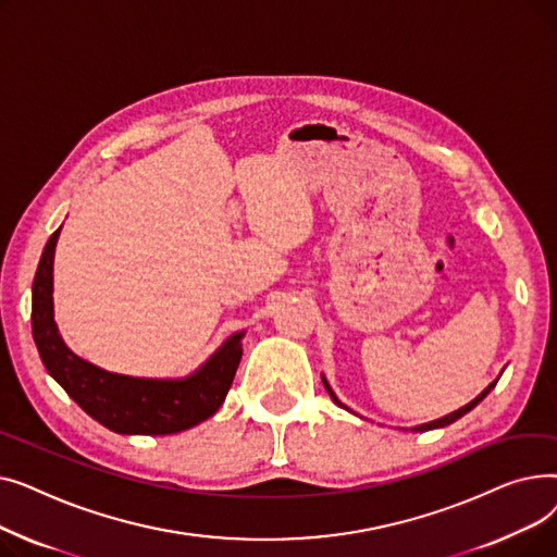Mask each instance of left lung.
Wrapping results in <instances>:
<instances>
[{
    "label": "left lung",
    "instance_id": "left-lung-1",
    "mask_svg": "<svg viewBox=\"0 0 557 557\" xmlns=\"http://www.w3.org/2000/svg\"><path fill=\"white\" fill-rule=\"evenodd\" d=\"M320 376H323V384H325V388H327V393H330V397H332V401L336 404V406H341V408H345V411H349V408L336 397V393L332 391V386H330V382H327V379H325V374H320ZM502 376V374H499ZM499 376H496L494 379V382L479 395V397H474L470 404H465L462 408H458V411H454V413H449V416H445V418H437V420H433V422H426V424H418V426H413L411 431L413 433H422V431H431V429H443V426H447V424H451V422H456V420H460L465 413H470L472 411V408L476 406V404H481L485 397H487V393L496 386V382H499ZM349 413H352V411H349Z\"/></svg>",
    "mask_w": 557,
    "mask_h": 557
}]
</instances>
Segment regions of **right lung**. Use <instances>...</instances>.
Returning a JSON list of instances; mask_svg holds the SVG:
<instances>
[{"label":"right lung","instance_id":"1","mask_svg":"<svg viewBox=\"0 0 557 557\" xmlns=\"http://www.w3.org/2000/svg\"><path fill=\"white\" fill-rule=\"evenodd\" d=\"M61 227L42 250L32 290L34 341L47 372L87 416L122 435L181 433L212 418L239 368L246 332L232 334L198 370L181 379L116 374L81 359L53 320V255Z\"/></svg>","mask_w":557,"mask_h":557}]
</instances>
